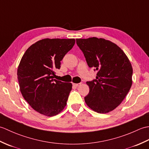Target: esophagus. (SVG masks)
<instances>
[{
	"mask_svg": "<svg viewBox=\"0 0 149 149\" xmlns=\"http://www.w3.org/2000/svg\"><path fill=\"white\" fill-rule=\"evenodd\" d=\"M80 85H81V83H77V84H76V83H73V86H75V87H77V86H80Z\"/></svg>",
	"mask_w": 149,
	"mask_h": 149,
	"instance_id": "esophagus-1",
	"label": "esophagus"
}]
</instances>
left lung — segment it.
Instances as JSON below:
<instances>
[{
  "label": "left lung",
  "instance_id": "left-lung-1",
  "mask_svg": "<svg viewBox=\"0 0 149 149\" xmlns=\"http://www.w3.org/2000/svg\"><path fill=\"white\" fill-rule=\"evenodd\" d=\"M96 79L87 81L90 91L85 102L94 111L107 113L118 106L132 86V68L124 52L109 40L95 37L76 39Z\"/></svg>",
  "mask_w": 149,
  "mask_h": 149
}]
</instances>
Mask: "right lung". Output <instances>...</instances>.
<instances>
[{"mask_svg":"<svg viewBox=\"0 0 149 149\" xmlns=\"http://www.w3.org/2000/svg\"><path fill=\"white\" fill-rule=\"evenodd\" d=\"M75 42V39H43L30 46L22 56L17 70L21 93L40 114L55 116L66 105L72 84L54 79L53 75Z\"/></svg>","mask_w":149,"mask_h":149,"instance_id":"right-lung-1","label":"right lung"}]
</instances>
